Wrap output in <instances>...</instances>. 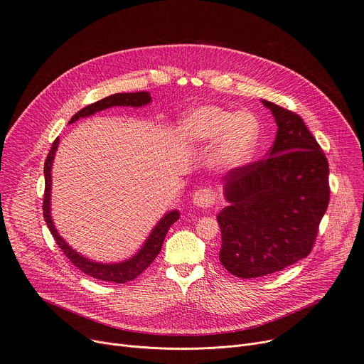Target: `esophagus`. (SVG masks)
Returning a JSON list of instances; mask_svg holds the SVG:
<instances>
[{
  "mask_svg": "<svg viewBox=\"0 0 364 364\" xmlns=\"http://www.w3.org/2000/svg\"><path fill=\"white\" fill-rule=\"evenodd\" d=\"M193 201H194V205H197L198 208H204V210L210 208L214 205V201H215L214 191L210 188H200L194 193Z\"/></svg>",
  "mask_w": 364,
  "mask_h": 364,
  "instance_id": "34e87169",
  "label": "esophagus"
}]
</instances>
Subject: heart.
Masks as SVG:
<instances>
[{
  "label": "heart",
  "instance_id": "obj_1",
  "mask_svg": "<svg viewBox=\"0 0 364 364\" xmlns=\"http://www.w3.org/2000/svg\"><path fill=\"white\" fill-rule=\"evenodd\" d=\"M180 136L196 145L218 142L211 163L217 170H232L246 164L257 144L259 125L256 118L245 111L230 114L219 107H200L183 117Z\"/></svg>",
  "mask_w": 364,
  "mask_h": 364
}]
</instances>
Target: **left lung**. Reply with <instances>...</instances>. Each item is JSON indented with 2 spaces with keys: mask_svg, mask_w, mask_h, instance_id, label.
I'll return each instance as SVG.
<instances>
[{
  "mask_svg": "<svg viewBox=\"0 0 364 364\" xmlns=\"http://www.w3.org/2000/svg\"><path fill=\"white\" fill-rule=\"evenodd\" d=\"M279 127L267 159L223 177L229 203L218 215L219 260L233 276L256 279L306 257L329 204V164L301 117L262 100Z\"/></svg>",
  "mask_w": 364,
  "mask_h": 364,
  "instance_id": "obj_1",
  "label": "left lung"
}]
</instances>
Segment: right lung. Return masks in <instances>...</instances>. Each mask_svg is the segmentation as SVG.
Listing matches in <instances>:
<instances>
[{"label":"right lung","mask_w":364,"mask_h":364,"mask_svg":"<svg viewBox=\"0 0 364 364\" xmlns=\"http://www.w3.org/2000/svg\"><path fill=\"white\" fill-rule=\"evenodd\" d=\"M151 101V97L149 92L141 91V92H118L109 97H105L94 104L87 105L85 108L80 109L73 118L70 119L69 124H73L75 121H78L82 117H90L98 111L111 108L114 105L119 107H142ZM59 145V138H56V141L53 142L52 149L45 160V197H43V218L45 222L50 230V233L53 235L56 243L59 245V247L63 250V253L66 255V257L73 263L74 266L81 270L84 274L94 277L97 280H102V282H111V283H118V284H124L128 282H132L134 279H136L139 274H142L146 269L150 266V263L156 259V256L159 255V252L161 250L163 246V240L166 237V233L168 232L170 226L180 218V213L178 211H170L167 213L163 218L159 220V223L153 228V230L150 232V235L146 239L145 245L141 247V250L132 256L131 259L121 262V263H112V264H105V263H98V262H92L84 256H81L80 253H77L74 249H72L65 239L58 233L52 215H50V188H52V164H53V159H55V153Z\"/></svg>","instance_id":"add662e5"}]
</instances>
